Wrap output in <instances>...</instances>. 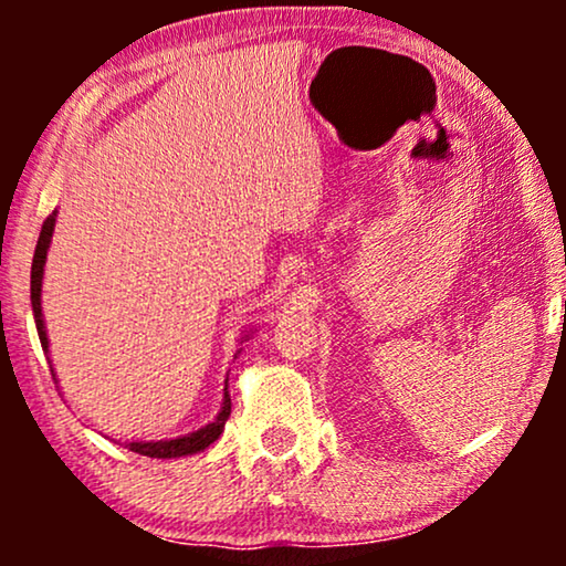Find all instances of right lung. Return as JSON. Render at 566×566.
Returning a JSON list of instances; mask_svg holds the SVG:
<instances>
[{
	"mask_svg": "<svg viewBox=\"0 0 566 566\" xmlns=\"http://www.w3.org/2000/svg\"><path fill=\"white\" fill-rule=\"evenodd\" d=\"M53 223H56V211H53L49 219L43 221L41 237H38L35 244V254H33V268H30V301H33V316H35V327H38V337H41L43 350H49V337H45V327H43V308H41V285H43V265H45V252H49L51 244V234H53ZM51 363V360H49ZM56 376V374H53ZM231 415V397L229 391L223 394V407L219 417L213 422H208L206 428H200L190 436L175 438V440H157V443H126L128 451L149 455V459H180V455H190L198 451H206L213 440H219V436L223 432V424H227Z\"/></svg>",
	"mask_w": 566,
	"mask_h": 566,
	"instance_id": "right-lung-1",
	"label": "right lung"
}]
</instances>
